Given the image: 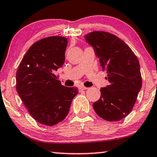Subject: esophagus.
Listing matches in <instances>:
<instances>
[{
  "mask_svg": "<svg viewBox=\"0 0 157 157\" xmlns=\"http://www.w3.org/2000/svg\"><path fill=\"white\" fill-rule=\"evenodd\" d=\"M88 89H89V88L83 86H81L79 87V89H80V90H86Z\"/></svg>",
  "mask_w": 157,
  "mask_h": 157,
  "instance_id": "esophagus-1",
  "label": "esophagus"
}]
</instances>
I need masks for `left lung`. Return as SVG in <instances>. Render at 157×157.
<instances>
[{"instance_id": "8db88e82", "label": "left lung", "mask_w": 157, "mask_h": 157, "mask_svg": "<svg viewBox=\"0 0 157 157\" xmlns=\"http://www.w3.org/2000/svg\"><path fill=\"white\" fill-rule=\"evenodd\" d=\"M94 49L110 84L101 88L99 100L93 107L98 117L109 121H120L132 111L141 88L140 65L132 49L123 40L104 31L85 36Z\"/></svg>"}]
</instances>
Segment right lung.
<instances>
[{"label":"right lung","instance_id":"add662e5","mask_svg":"<svg viewBox=\"0 0 157 157\" xmlns=\"http://www.w3.org/2000/svg\"><path fill=\"white\" fill-rule=\"evenodd\" d=\"M67 38L50 36L34 43L23 58L16 72V90L36 121L54 126L69 112L78 93L76 87L62 86L54 73L65 61Z\"/></svg>","mask_w":157,"mask_h":157}]
</instances>
